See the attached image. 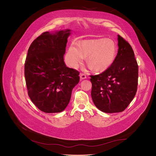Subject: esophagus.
Returning a JSON list of instances; mask_svg holds the SVG:
<instances>
[{"mask_svg":"<svg viewBox=\"0 0 156 156\" xmlns=\"http://www.w3.org/2000/svg\"><path fill=\"white\" fill-rule=\"evenodd\" d=\"M80 78H81V80L86 79L87 78V75L84 74V73H81V74H80Z\"/></svg>","mask_w":156,"mask_h":156,"instance_id":"obj_1","label":"esophagus"}]
</instances>
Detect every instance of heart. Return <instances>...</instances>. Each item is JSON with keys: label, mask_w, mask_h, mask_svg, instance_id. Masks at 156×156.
<instances>
[{"label": "heart", "mask_w": 156, "mask_h": 156, "mask_svg": "<svg viewBox=\"0 0 156 156\" xmlns=\"http://www.w3.org/2000/svg\"><path fill=\"white\" fill-rule=\"evenodd\" d=\"M88 56L87 64L91 69L103 71L114 62L116 56L115 42L107 38L85 40L78 44L72 43L66 54L67 61L71 67L77 68Z\"/></svg>", "instance_id": "obj_1"}]
</instances>
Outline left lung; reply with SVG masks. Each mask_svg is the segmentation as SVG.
Returning a JSON list of instances; mask_svg holds the SVG:
<instances>
[{"label":"left lung","instance_id":"1","mask_svg":"<svg viewBox=\"0 0 156 156\" xmlns=\"http://www.w3.org/2000/svg\"><path fill=\"white\" fill-rule=\"evenodd\" d=\"M118 45V53L111 66L100 74L90 76L94 105L107 113L124 111L137 90L139 67L133 50L120 35Z\"/></svg>","mask_w":156,"mask_h":156}]
</instances>
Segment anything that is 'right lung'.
<instances>
[{"label":"right lung","mask_w":156,"mask_h":156,"mask_svg":"<svg viewBox=\"0 0 156 156\" xmlns=\"http://www.w3.org/2000/svg\"><path fill=\"white\" fill-rule=\"evenodd\" d=\"M70 30L45 32L32 41L25 64L28 94L32 103L47 113L63 111L79 83L77 70L69 68L64 55Z\"/></svg>","instance_id":"obj_1"}]
</instances>
